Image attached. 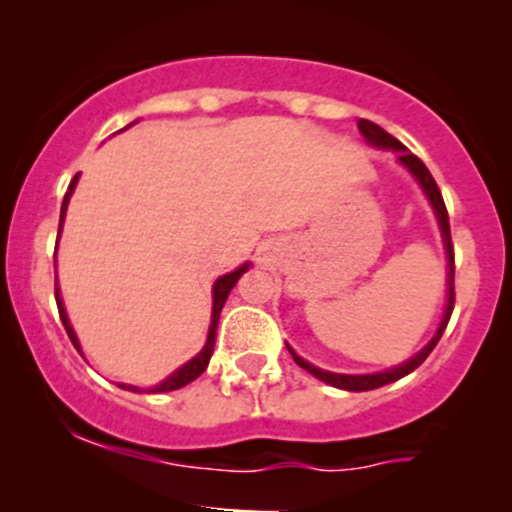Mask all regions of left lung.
Returning a JSON list of instances; mask_svg holds the SVG:
<instances>
[{"instance_id": "8db88e82", "label": "left lung", "mask_w": 512, "mask_h": 512, "mask_svg": "<svg viewBox=\"0 0 512 512\" xmlns=\"http://www.w3.org/2000/svg\"><path fill=\"white\" fill-rule=\"evenodd\" d=\"M359 133L364 136V141L369 143V146L374 148H381V151H394L396 153V160H399L401 165H404L406 170H409L411 175H414V180L418 183V188L423 190V195H426L428 205L433 208V215H436V223H438V230H441V237H443V250H446V307H443V317L441 322H438V329L433 332L431 342L426 344V347L421 349V352H416L411 359H406L404 364L399 366H391V369L386 371H376V374H337V371H327V369H319V366L309 364L307 359H302L297 352H294L292 347L287 344L289 354H292V359L297 361V366H302L304 371H309L312 376H317L319 381H324V384L329 386H337V389H344V391H371V389H379V386H386L391 384V381L396 379H404L406 374H411V371L418 369V366L426 361V356L433 352V347L438 344V339H441L443 329H446L448 319H451V312H453V245H451V225H448V213H446V205H443V198H441V190H438L436 180H433V175L428 173L426 165L418 160L414 153L409 151V148L404 146L401 141H396L391 133H386L384 128L376 126V123L366 121V118H359Z\"/></svg>"}]
</instances>
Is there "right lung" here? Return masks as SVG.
<instances>
[{
  "label": "right lung",
  "instance_id": "right-lung-1",
  "mask_svg": "<svg viewBox=\"0 0 512 512\" xmlns=\"http://www.w3.org/2000/svg\"><path fill=\"white\" fill-rule=\"evenodd\" d=\"M133 123H136V121H133ZM133 123H128V126H133ZM128 126H126V128H128ZM76 183H79V173L74 175V180H71L69 190H66V195H64V203H61L59 237H61V227H64L66 208H69V200H71V195H74V188H76ZM250 265H252V262H245V265H240V267H237V270L227 272V275L218 277V280H215V285H213V314H210L208 339H205L203 349H200V352L195 354L193 359H190V361H185L183 366H178V369H175L173 374H170V376H165V379L160 381V384L151 386V389H141V386H131V384H118V386H121V389H126V391H136V394H143V391H146V394H165V391L183 389V386H188L190 381H195V379H198V376L203 374L205 369H208V364H210V356H213V349H215V337H218V322H220V312H223V307H225V302H227V294L232 292V287L237 285V280H240V277L245 275L247 270H250ZM56 304H59V317H61V324H64L66 334H69L71 344H74V347L79 349V352H81L79 337H76L74 327H71V322H69V314H66V307H64V299H61V289H59V282H56Z\"/></svg>",
  "mask_w": 512,
  "mask_h": 512
}]
</instances>
